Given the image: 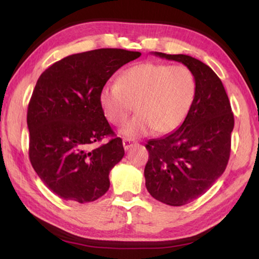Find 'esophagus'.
<instances>
[{"label": "esophagus", "mask_w": 259, "mask_h": 259, "mask_svg": "<svg viewBox=\"0 0 259 259\" xmlns=\"http://www.w3.org/2000/svg\"><path fill=\"white\" fill-rule=\"evenodd\" d=\"M136 144H137L136 140L128 139V138H125V139L122 140V145H123V148H125V150H130V148L134 146Z\"/></svg>", "instance_id": "1"}]
</instances>
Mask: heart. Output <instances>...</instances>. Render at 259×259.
Masks as SVG:
<instances>
[{"label": "heart", "instance_id": "heart-1", "mask_svg": "<svg viewBox=\"0 0 259 259\" xmlns=\"http://www.w3.org/2000/svg\"><path fill=\"white\" fill-rule=\"evenodd\" d=\"M197 94V79L185 65L137 63L121 73L119 81L106 82L99 93L104 115L121 125L133 109L137 114L120 133L137 138L155 132H173L184 122Z\"/></svg>", "mask_w": 259, "mask_h": 259}]
</instances>
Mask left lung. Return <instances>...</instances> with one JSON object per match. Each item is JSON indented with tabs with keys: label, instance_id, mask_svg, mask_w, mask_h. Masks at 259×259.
Here are the masks:
<instances>
[{
	"label": "left lung",
	"instance_id": "obj_1",
	"mask_svg": "<svg viewBox=\"0 0 259 259\" xmlns=\"http://www.w3.org/2000/svg\"><path fill=\"white\" fill-rule=\"evenodd\" d=\"M192 69L197 94L189 114L175 132L146 144V189L154 199L182 206L197 199L225 171L235 119L222 81L207 65L192 56L153 52Z\"/></svg>",
	"mask_w": 259,
	"mask_h": 259
}]
</instances>
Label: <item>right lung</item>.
I'll return each mask as SVG.
<instances>
[{
    "label": "right lung",
    "mask_w": 259,
    "mask_h": 259,
    "mask_svg": "<svg viewBox=\"0 0 259 259\" xmlns=\"http://www.w3.org/2000/svg\"><path fill=\"white\" fill-rule=\"evenodd\" d=\"M141 53L102 48L55 62L38 77L28 105L29 159L52 192L90 203L109 189V172L125 150L99 102L109 77ZM107 144L91 148L105 136Z\"/></svg>",
    "instance_id": "right-lung-1"
}]
</instances>
